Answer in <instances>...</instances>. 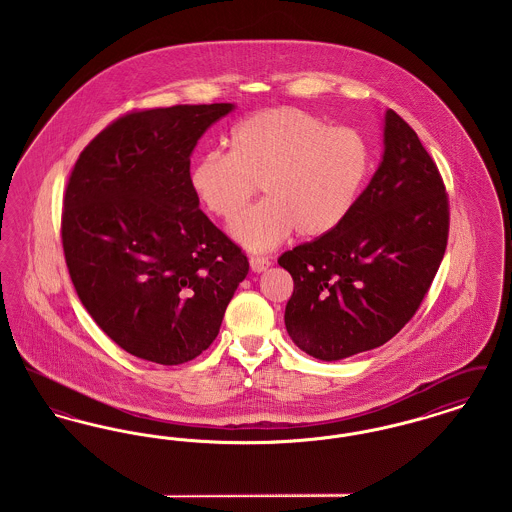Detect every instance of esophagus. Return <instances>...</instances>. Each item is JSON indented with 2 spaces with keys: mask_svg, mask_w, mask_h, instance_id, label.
Listing matches in <instances>:
<instances>
[{
  "mask_svg": "<svg viewBox=\"0 0 512 512\" xmlns=\"http://www.w3.org/2000/svg\"><path fill=\"white\" fill-rule=\"evenodd\" d=\"M270 265H272V263L268 261L267 257H251V259H249V267H251L253 272H257V274H259V272H265Z\"/></svg>",
  "mask_w": 512,
  "mask_h": 512,
  "instance_id": "34e87169",
  "label": "esophagus"
}]
</instances>
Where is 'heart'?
<instances>
[{"instance_id": "1", "label": "heart", "mask_w": 512, "mask_h": 512, "mask_svg": "<svg viewBox=\"0 0 512 512\" xmlns=\"http://www.w3.org/2000/svg\"><path fill=\"white\" fill-rule=\"evenodd\" d=\"M230 151L197 155L188 182L220 219L234 217L257 184L265 199L230 222V236L251 251L284 244L293 232L317 240L353 211L370 169V149L353 128H332L311 113L278 107L238 122Z\"/></svg>"}]
</instances>
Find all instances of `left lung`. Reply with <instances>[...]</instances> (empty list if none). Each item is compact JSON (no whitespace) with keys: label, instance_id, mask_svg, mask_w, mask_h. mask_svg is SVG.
<instances>
[{"label":"left lung","instance_id":"obj_1","mask_svg":"<svg viewBox=\"0 0 512 512\" xmlns=\"http://www.w3.org/2000/svg\"><path fill=\"white\" fill-rule=\"evenodd\" d=\"M382 144L378 169L340 228L278 259L293 278L286 330L318 361L390 341L420 307L445 253L449 207L436 163L391 109Z\"/></svg>","mask_w":512,"mask_h":512}]
</instances>
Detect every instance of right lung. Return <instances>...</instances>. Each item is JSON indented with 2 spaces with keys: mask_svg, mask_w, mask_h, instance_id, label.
Returning <instances> with one entry per match:
<instances>
[{
  "mask_svg": "<svg viewBox=\"0 0 512 512\" xmlns=\"http://www.w3.org/2000/svg\"><path fill=\"white\" fill-rule=\"evenodd\" d=\"M234 109L124 115L74 165L61 222L67 267L99 328L138 359L172 366L201 355L249 272L188 182L199 138Z\"/></svg>",
  "mask_w": 512,
  "mask_h": 512,
  "instance_id": "add662e5",
  "label": "right lung"
}]
</instances>
